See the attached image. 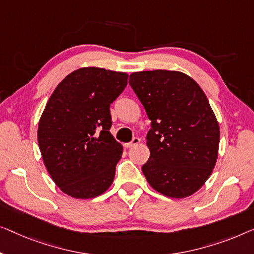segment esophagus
Returning a JSON list of instances; mask_svg holds the SVG:
<instances>
[{"label":"esophagus","instance_id":"34e87169","mask_svg":"<svg viewBox=\"0 0 254 254\" xmlns=\"http://www.w3.org/2000/svg\"><path fill=\"white\" fill-rule=\"evenodd\" d=\"M139 142H140V139H139L138 137H134L133 139H132V140L130 141V142H127V144H126V147L127 148H130V147H133V146H135V145H138Z\"/></svg>","mask_w":254,"mask_h":254}]
</instances>
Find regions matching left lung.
Returning <instances> with one entry per match:
<instances>
[{
	"label": "left lung",
	"instance_id": "obj_1",
	"mask_svg": "<svg viewBox=\"0 0 254 254\" xmlns=\"http://www.w3.org/2000/svg\"><path fill=\"white\" fill-rule=\"evenodd\" d=\"M128 84L151 120L146 137L151 155L141 167L146 180L167 197L193 194L212 174L220 142L205 93L178 71L133 72Z\"/></svg>",
	"mask_w": 254,
	"mask_h": 254
}]
</instances>
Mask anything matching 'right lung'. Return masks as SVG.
<instances>
[{
  "label": "right lung",
  "mask_w": 254,
  "mask_h": 254,
  "mask_svg": "<svg viewBox=\"0 0 254 254\" xmlns=\"http://www.w3.org/2000/svg\"><path fill=\"white\" fill-rule=\"evenodd\" d=\"M127 84L124 72L83 67L64 78L38 127L40 152L55 184L73 198L103 193L115 177L123 146L110 133V105Z\"/></svg>",
  "instance_id": "add662e5"
}]
</instances>
